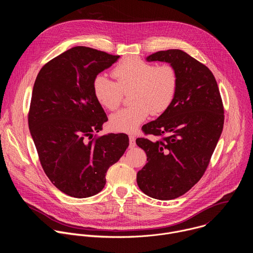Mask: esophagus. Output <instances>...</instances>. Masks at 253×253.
Masks as SVG:
<instances>
[{
	"mask_svg": "<svg viewBox=\"0 0 253 253\" xmlns=\"http://www.w3.org/2000/svg\"><path fill=\"white\" fill-rule=\"evenodd\" d=\"M135 145H136V143H135L134 136H129V147L130 148H134Z\"/></svg>",
	"mask_w": 253,
	"mask_h": 253,
	"instance_id": "1",
	"label": "esophagus"
}]
</instances>
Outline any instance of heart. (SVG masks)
I'll return each instance as SVG.
<instances>
[{
	"mask_svg": "<svg viewBox=\"0 0 253 253\" xmlns=\"http://www.w3.org/2000/svg\"><path fill=\"white\" fill-rule=\"evenodd\" d=\"M116 83L99 74L93 80V93L101 106L114 111L121 105L124 94H130V107L115 113L110 126L118 132L133 133L149 114H163L172 104L178 74L170 64H155L138 57H127L112 70Z\"/></svg>",
	"mask_w": 253,
	"mask_h": 253,
	"instance_id": "b5f03b06",
	"label": "heart"
}]
</instances>
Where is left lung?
Returning a JSON list of instances; mask_svg holds the SVG:
<instances>
[{"instance_id": "left-lung-1", "label": "left lung", "mask_w": 253, "mask_h": 253, "mask_svg": "<svg viewBox=\"0 0 253 253\" xmlns=\"http://www.w3.org/2000/svg\"><path fill=\"white\" fill-rule=\"evenodd\" d=\"M172 65L178 87L168 109L142 127L157 141L137 138L147 163L137 173V184L146 195L175 199L191 189L203 176L222 133L224 109L212 72L187 53L171 49L146 58Z\"/></svg>"}]
</instances>
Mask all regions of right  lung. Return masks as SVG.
Returning <instances> with one entry per match:
<instances>
[{
	"label": "right lung",
	"mask_w": 253,
	"mask_h": 253,
	"mask_svg": "<svg viewBox=\"0 0 253 253\" xmlns=\"http://www.w3.org/2000/svg\"><path fill=\"white\" fill-rule=\"evenodd\" d=\"M120 56L78 46L45 64L36 78L29 129L41 165L63 193L86 198L106 184V172L126 151V134L103 135L108 118L93 93V80Z\"/></svg>",
	"instance_id": "add662e5"
}]
</instances>
